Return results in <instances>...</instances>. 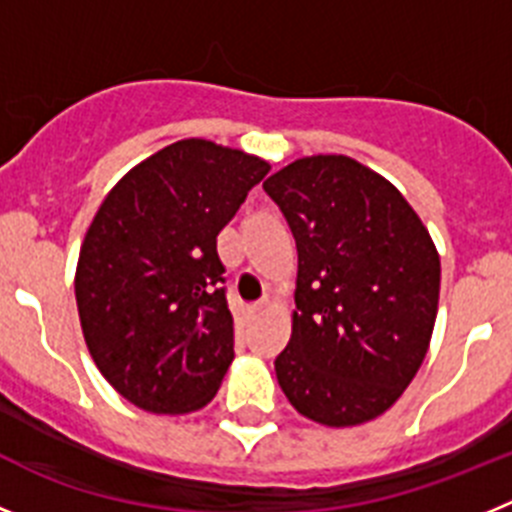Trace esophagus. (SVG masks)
Wrapping results in <instances>:
<instances>
[{
  "label": "esophagus",
  "instance_id": "obj_1",
  "mask_svg": "<svg viewBox=\"0 0 512 512\" xmlns=\"http://www.w3.org/2000/svg\"><path fill=\"white\" fill-rule=\"evenodd\" d=\"M269 310V302H259V305H248V318H261Z\"/></svg>",
  "mask_w": 512,
  "mask_h": 512
}]
</instances>
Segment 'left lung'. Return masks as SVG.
<instances>
[{
  "label": "left lung",
  "mask_w": 512,
  "mask_h": 512,
  "mask_svg": "<svg viewBox=\"0 0 512 512\" xmlns=\"http://www.w3.org/2000/svg\"><path fill=\"white\" fill-rule=\"evenodd\" d=\"M297 243L292 338L274 361L292 408L346 428L390 410L433 336L441 259L418 212L348 156H307L264 182Z\"/></svg>",
  "instance_id": "1"
}]
</instances>
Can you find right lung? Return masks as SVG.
Wrapping results in <instances>:
<instances>
[{"label":"right lung","mask_w":512,"mask_h":512,"mask_svg":"<svg viewBox=\"0 0 512 512\" xmlns=\"http://www.w3.org/2000/svg\"><path fill=\"white\" fill-rule=\"evenodd\" d=\"M271 166L187 138L110 189L76 264V307L102 377L135 408L192 413L233 361L217 233Z\"/></svg>","instance_id":"add662e5"}]
</instances>
